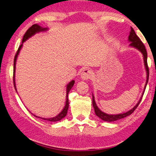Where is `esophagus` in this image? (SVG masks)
<instances>
[{"label": "esophagus", "instance_id": "obj_1", "mask_svg": "<svg viewBox=\"0 0 156 156\" xmlns=\"http://www.w3.org/2000/svg\"><path fill=\"white\" fill-rule=\"evenodd\" d=\"M93 70H90V69H84L81 74V77L83 80H88L89 79H90L91 76H93Z\"/></svg>", "mask_w": 156, "mask_h": 156}]
</instances>
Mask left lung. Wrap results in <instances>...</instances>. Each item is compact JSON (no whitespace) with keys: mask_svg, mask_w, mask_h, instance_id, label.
<instances>
[{"mask_svg":"<svg viewBox=\"0 0 156 156\" xmlns=\"http://www.w3.org/2000/svg\"><path fill=\"white\" fill-rule=\"evenodd\" d=\"M129 41L131 42V43H130V46L133 47L135 48H136V49H137L138 50H140V52H142V54L143 55V57H144L145 69H146L147 75V82H146V84H145L144 90V92H143L141 98H140L139 101L137 102V104L133 107V108L130 110V111L126 112V113L117 114V115H108V114L104 113V112H102L101 110L98 108V106H97L95 101V98H94V96L93 95V106L94 107V110H95V113L97 116L99 117V118L104 121H106V122L117 121V120H118V119H120L124 118V117L129 116L131 113H133V111L137 108V107L138 106V105L140 103V101H141L142 96H143V95H144V90H145V89H146V86H147V84L148 83V80H149V67H148V64H147V50H146V48H145L144 45L143 44V43L141 41V40L140 39V38L137 37V34H136V32H135V31H134V30L133 29L132 27H131V32H130V34L129 36Z\"/></svg>","mask_w":156,"mask_h":156,"instance_id":"8db88e82","label":"left lung"}]
</instances>
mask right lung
I'll list each match as a JSON object with an SVG mask.
<instances>
[{
  "mask_svg": "<svg viewBox=\"0 0 156 156\" xmlns=\"http://www.w3.org/2000/svg\"><path fill=\"white\" fill-rule=\"evenodd\" d=\"M46 30H48V28L47 27L46 28H43L42 27H41L40 25H39L38 24H34L33 25H32V26L30 27L29 29L27 30L26 32L25 33L23 37L22 43H23L24 41H26V40H27L28 39H29V38L31 37L32 36L34 35L36 33L40 32H44V31H46ZM22 46H23V44H21L19 46V49H18L17 52L16 53V55H15V57H14V59L13 81H14V86L15 90H16V92H17V90H16V83H15V70H16V59H17L18 55H19V52H20V49H21ZM74 83H75V81L72 80L67 85V88H66V105L64 106V108H63L62 111H61L59 114L57 115V116H55L54 117H51V118H41V117L36 116V115H34L35 117H39V118H41L43 119H44V120H47V121H50V122H57V121L61 120V119H62V118H63V117H65L66 115V114H67L68 106H69L68 93H69V92H70V89L73 88Z\"/></svg>",
  "mask_w": 156,
  "mask_h": 156,
  "instance_id": "right-lung-1",
  "label": "right lung"
}]
</instances>
